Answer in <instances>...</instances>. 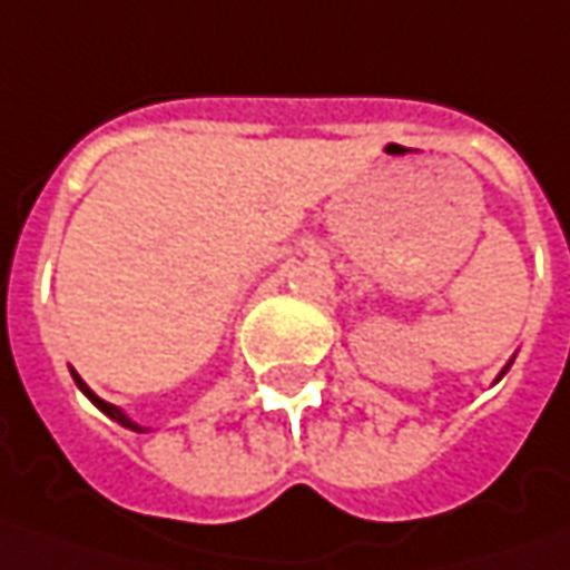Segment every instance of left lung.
<instances>
[{
  "mask_svg": "<svg viewBox=\"0 0 570 570\" xmlns=\"http://www.w3.org/2000/svg\"><path fill=\"white\" fill-rule=\"evenodd\" d=\"M508 367H511V362H508ZM508 367H504V371H501V374H498V381H501V377H504V374H508Z\"/></svg>",
  "mask_w": 570,
  "mask_h": 570,
  "instance_id": "8db88e82",
  "label": "left lung"
}]
</instances>
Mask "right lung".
Segmentation results:
<instances>
[{
  "instance_id": "add662e5",
  "label": "right lung",
  "mask_w": 570,
  "mask_h": 570,
  "mask_svg": "<svg viewBox=\"0 0 570 570\" xmlns=\"http://www.w3.org/2000/svg\"><path fill=\"white\" fill-rule=\"evenodd\" d=\"M72 381H76L78 390H81V393H85V396H88V400H91V403L98 405V409H100V412H104V415H107V419H114V422H117V425L129 428V431H139V434H145V431H148V428L139 425V422H132V419H129V415H126V412H122L120 405H114V403H107V400H100L98 393H95V390H91V386H88V383L81 381V377H78L76 371H72Z\"/></svg>"
}]
</instances>
